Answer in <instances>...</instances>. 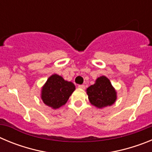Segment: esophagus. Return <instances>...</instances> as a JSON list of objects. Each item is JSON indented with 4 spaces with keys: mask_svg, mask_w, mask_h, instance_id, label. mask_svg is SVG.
Returning <instances> with one entry per match:
<instances>
[{
    "mask_svg": "<svg viewBox=\"0 0 152 152\" xmlns=\"http://www.w3.org/2000/svg\"><path fill=\"white\" fill-rule=\"evenodd\" d=\"M78 88H80V89H84V88H85V86H84V84H80V85H78Z\"/></svg>",
    "mask_w": 152,
    "mask_h": 152,
    "instance_id": "34e87169",
    "label": "esophagus"
}]
</instances>
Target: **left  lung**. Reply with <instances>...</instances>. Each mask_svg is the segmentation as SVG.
Listing matches in <instances>:
<instances>
[{
    "label": "left lung",
    "mask_w": 152,
    "mask_h": 152,
    "mask_svg": "<svg viewBox=\"0 0 152 152\" xmlns=\"http://www.w3.org/2000/svg\"><path fill=\"white\" fill-rule=\"evenodd\" d=\"M87 94L91 104L98 108L113 105L116 100V91L105 76L98 77L87 89Z\"/></svg>",
    "instance_id": "1"
}]
</instances>
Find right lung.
Returning a JSON list of instances; mask_svg holds the SVG:
<instances>
[{
  "label": "right lung",
  "instance_id": "1",
  "mask_svg": "<svg viewBox=\"0 0 152 152\" xmlns=\"http://www.w3.org/2000/svg\"><path fill=\"white\" fill-rule=\"evenodd\" d=\"M75 90V84L61 76L52 75L42 88L41 98L45 105L58 109L64 105Z\"/></svg>",
  "mask_w": 152,
  "mask_h": 152
}]
</instances>
